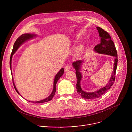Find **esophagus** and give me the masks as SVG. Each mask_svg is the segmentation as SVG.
Listing matches in <instances>:
<instances>
[{
    "mask_svg": "<svg viewBox=\"0 0 132 132\" xmlns=\"http://www.w3.org/2000/svg\"><path fill=\"white\" fill-rule=\"evenodd\" d=\"M71 69V67L70 65H67L64 67V71L65 72H68L70 71Z\"/></svg>",
    "mask_w": 132,
    "mask_h": 132,
    "instance_id": "1",
    "label": "esophagus"
}]
</instances>
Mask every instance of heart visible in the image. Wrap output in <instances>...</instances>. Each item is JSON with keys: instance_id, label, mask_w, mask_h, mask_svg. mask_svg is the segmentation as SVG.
<instances>
[{"instance_id": "1", "label": "heart", "mask_w": 132, "mask_h": 132, "mask_svg": "<svg viewBox=\"0 0 132 132\" xmlns=\"http://www.w3.org/2000/svg\"><path fill=\"white\" fill-rule=\"evenodd\" d=\"M84 46L83 45H80L76 49V54L77 55H79L80 54H81L84 50Z\"/></svg>"}]
</instances>
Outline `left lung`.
<instances>
[{"instance_id":"1","label":"left lung","mask_w":132,"mask_h":132,"mask_svg":"<svg viewBox=\"0 0 132 132\" xmlns=\"http://www.w3.org/2000/svg\"><path fill=\"white\" fill-rule=\"evenodd\" d=\"M98 30L99 36L101 38L100 43L97 45L94 48L95 52L103 54L108 55L114 57V63L113 64V72L109 80V82L106 85L102 88H101L98 90L95 91L94 92H86L82 90L80 82L82 78V75L80 72L81 71V67L82 63L84 62V60H77L74 61L72 65L73 68L75 69L76 72V74L77 79V83L76 85L77 93L79 94L82 98L85 99H93L98 98L102 95L105 93L108 90H109L112 86L115 81V73L117 69V53L116 50L115 45L114 44L113 40L111 39V37L109 34L104 29L99 27H96Z\"/></svg>"}]
</instances>
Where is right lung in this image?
<instances>
[{"mask_svg": "<svg viewBox=\"0 0 132 132\" xmlns=\"http://www.w3.org/2000/svg\"><path fill=\"white\" fill-rule=\"evenodd\" d=\"M36 37H37V35H36V34H25L22 35L20 37H19V38L17 39V40H16V42L14 43V46H13V50H12V52L11 53V57H10V68H11V72H12V57H13V55H14V54L16 52V51L18 49L19 47L23 43H24L26 41H27V40H29L30 39L35 38ZM63 73H64V69H63V68H62V69H60V70L58 72V73L55 76V78H54V83H53V91H52V93L48 97H47V98H45V99H44L43 100H40V101H38L33 102V101H28V102H31V103H45V102H47L48 101H51L53 97L54 96L55 93L56 92V85L57 82L58 80L59 79V78L62 76L63 75ZM12 77H13V75H12ZM13 82L14 86V88H15L16 91L17 92V93L18 94L20 95V94H19V92L18 91L16 87V86H15L14 83L13 79Z\"/></svg>", "mask_w": 132, "mask_h": 132, "instance_id": "right-lung-1", "label": "right lung"}]
</instances>
